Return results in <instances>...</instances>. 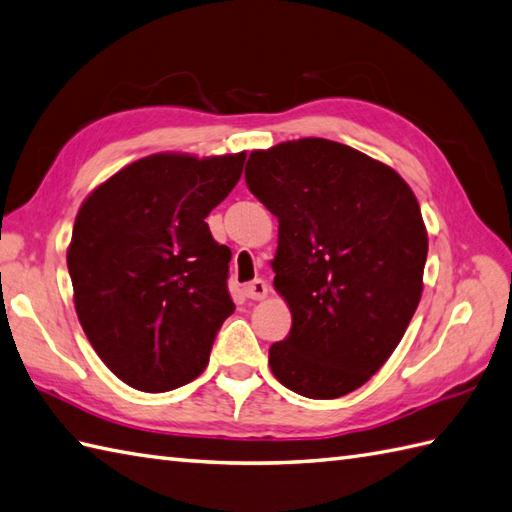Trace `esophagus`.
Masks as SVG:
<instances>
[{
    "label": "esophagus",
    "instance_id": "obj_1",
    "mask_svg": "<svg viewBox=\"0 0 512 512\" xmlns=\"http://www.w3.org/2000/svg\"><path fill=\"white\" fill-rule=\"evenodd\" d=\"M245 295L249 300H265L269 295V285L265 280H252L249 285H245Z\"/></svg>",
    "mask_w": 512,
    "mask_h": 512
}]
</instances>
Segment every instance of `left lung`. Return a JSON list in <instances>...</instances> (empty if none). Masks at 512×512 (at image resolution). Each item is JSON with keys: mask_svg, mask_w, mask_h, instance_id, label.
<instances>
[{"mask_svg": "<svg viewBox=\"0 0 512 512\" xmlns=\"http://www.w3.org/2000/svg\"><path fill=\"white\" fill-rule=\"evenodd\" d=\"M247 188L278 217L274 287L291 311L269 368L309 399L361 388L423 295L427 227L396 170L324 138L249 153Z\"/></svg>", "mask_w": 512, "mask_h": 512, "instance_id": "obj_1", "label": "left lung"}]
</instances>
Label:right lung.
I'll return each mask as SVG.
<instances>
[{
	"mask_svg": "<svg viewBox=\"0 0 512 512\" xmlns=\"http://www.w3.org/2000/svg\"><path fill=\"white\" fill-rule=\"evenodd\" d=\"M247 153H153L120 168L78 208L67 269L74 309L105 366L140 392H168L206 370L234 313L230 247L206 223Z\"/></svg>",
	"mask_w": 512,
	"mask_h": 512,
	"instance_id": "right-lung-1",
	"label": "right lung"
}]
</instances>
